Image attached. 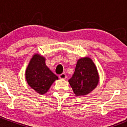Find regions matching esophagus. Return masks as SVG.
Here are the masks:
<instances>
[{"mask_svg":"<svg viewBox=\"0 0 127 127\" xmlns=\"http://www.w3.org/2000/svg\"><path fill=\"white\" fill-rule=\"evenodd\" d=\"M59 77H60V79H65L66 78V74H64V73H62V74H60V75H59Z\"/></svg>","mask_w":127,"mask_h":127,"instance_id":"esophagus-1","label":"esophagus"}]
</instances>
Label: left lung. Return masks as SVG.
<instances>
[{
  "label": "left lung",
  "mask_w": 127,
  "mask_h": 127,
  "mask_svg": "<svg viewBox=\"0 0 127 127\" xmlns=\"http://www.w3.org/2000/svg\"><path fill=\"white\" fill-rule=\"evenodd\" d=\"M99 82L97 69L89 58L78 60L75 72L69 80L74 93L77 96H83L90 93Z\"/></svg>",
  "instance_id": "8db88e82"
}]
</instances>
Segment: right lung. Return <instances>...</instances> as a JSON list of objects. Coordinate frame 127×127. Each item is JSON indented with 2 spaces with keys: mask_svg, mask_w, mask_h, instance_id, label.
I'll return each mask as SVG.
<instances>
[{
  "mask_svg": "<svg viewBox=\"0 0 127 127\" xmlns=\"http://www.w3.org/2000/svg\"><path fill=\"white\" fill-rule=\"evenodd\" d=\"M26 79L31 87L43 95L58 77L46 66L44 58L37 54L33 56L27 67Z\"/></svg>",
  "mask_w": 127,
  "mask_h": 127,
  "instance_id": "right-lung-1",
  "label": "right lung"
}]
</instances>
